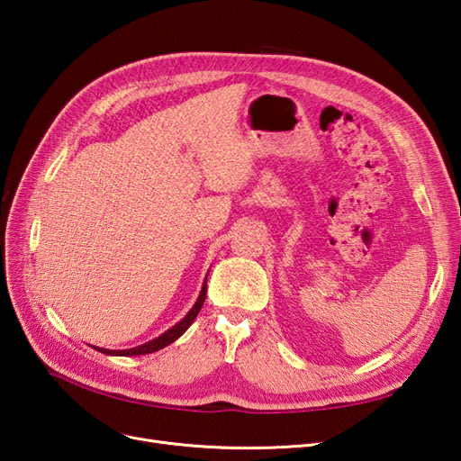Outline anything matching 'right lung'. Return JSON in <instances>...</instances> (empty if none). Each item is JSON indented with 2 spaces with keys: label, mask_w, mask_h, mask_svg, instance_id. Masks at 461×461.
I'll return each instance as SVG.
<instances>
[{
  "label": "right lung",
  "mask_w": 461,
  "mask_h": 461,
  "mask_svg": "<svg viewBox=\"0 0 461 461\" xmlns=\"http://www.w3.org/2000/svg\"><path fill=\"white\" fill-rule=\"evenodd\" d=\"M205 292H207V288H205V283H203L202 292H200V298H198L196 303H194V308L188 312V315L183 321H180V323H176L175 327H171L169 330L163 332L161 337H158L156 340H149V342H146L142 346H136V348H129V350H105V348H95V350L97 352H104V354H111V356H146V354L161 350V348L169 346L178 337H183V334L186 332V329L194 323V319H196V315L200 313L202 305L205 302Z\"/></svg>",
  "instance_id": "add662e5"
}]
</instances>
